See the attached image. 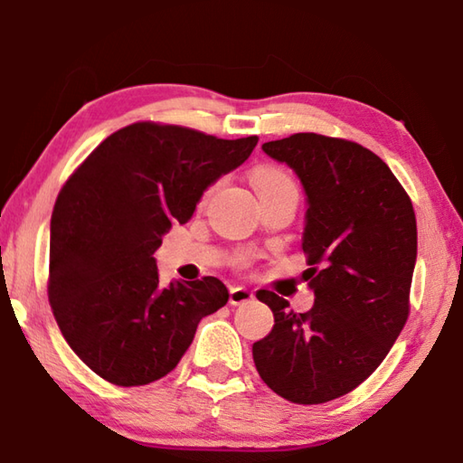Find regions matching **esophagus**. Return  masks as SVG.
I'll use <instances>...</instances> for the list:
<instances>
[{
	"instance_id": "1",
	"label": "esophagus",
	"mask_w": 463,
	"mask_h": 463,
	"mask_svg": "<svg viewBox=\"0 0 463 463\" xmlns=\"http://www.w3.org/2000/svg\"><path fill=\"white\" fill-rule=\"evenodd\" d=\"M255 298L253 289H249L245 286H231V304L232 307H239V304L250 302Z\"/></svg>"
}]
</instances>
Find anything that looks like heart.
<instances>
[{"label": "heart", "instance_id": "b5f03b06", "mask_svg": "<svg viewBox=\"0 0 463 463\" xmlns=\"http://www.w3.org/2000/svg\"><path fill=\"white\" fill-rule=\"evenodd\" d=\"M250 184H253L255 192L260 194V198H263V195L278 192L281 187L292 185V179H289L286 175V171H281L279 167L260 165L253 169V174H250Z\"/></svg>", "mask_w": 463, "mask_h": 463}]
</instances>
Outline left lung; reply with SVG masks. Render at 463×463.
I'll use <instances>...</instances> for the list:
<instances>
[{
  "label": "left lung",
  "instance_id": "1",
  "mask_svg": "<svg viewBox=\"0 0 463 463\" xmlns=\"http://www.w3.org/2000/svg\"><path fill=\"white\" fill-rule=\"evenodd\" d=\"M263 151L300 179L308 210L302 249L315 292L308 312L269 289L271 333L253 343L268 386L296 404L335 401L370 378L409 318L417 218L378 155L345 138L298 132Z\"/></svg>",
  "mask_w": 463,
  "mask_h": 463
}]
</instances>
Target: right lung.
Listing matches in <instances>:
<instances>
[{
    "instance_id": "right-lung-1",
    "label": "right lung",
    "mask_w": 463,
    "mask_h": 463,
    "mask_svg": "<svg viewBox=\"0 0 463 463\" xmlns=\"http://www.w3.org/2000/svg\"><path fill=\"white\" fill-rule=\"evenodd\" d=\"M257 140L137 122L93 148L62 185L51 218L49 302L69 347L99 378L124 388L163 378L200 320L229 302L213 276L161 286L153 253Z\"/></svg>"
}]
</instances>
